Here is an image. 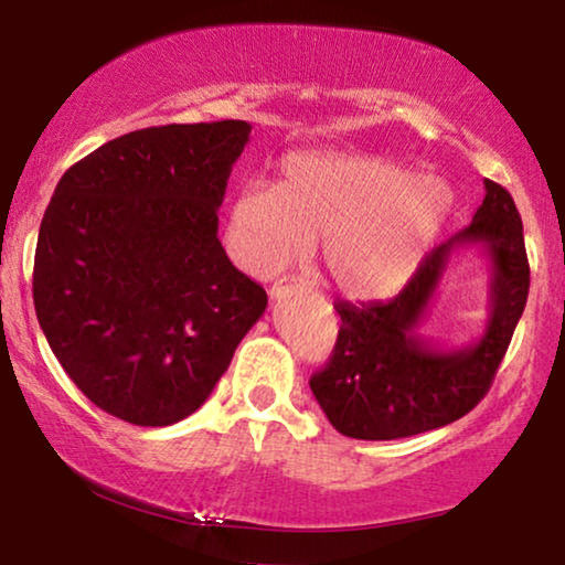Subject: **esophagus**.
<instances>
[{"mask_svg":"<svg viewBox=\"0 0 565 565\" xmlns=\"http://www.w3.org/2000/svg\"><path fill=\"white\" fill-rule=\"evenodd\" d=\"M298 288H303V280H300V277H282V280H277L273 288H269V298L280 300L288 296L290 290H298Z\"/></svg>","mask_w":565,"mask_h":565,"instance_id":"obj_1","label":"esophagus"}]
</instances>
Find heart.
Listing matches in <instances>:
<instances>
[{"label": "heart", "instance_id": "b5f03b06", "mask_svg": "<svg viewBox=\"0 0 565 565\" xmlns=\"http://www.w3.org/2000/svg\"><path fill=\"white\" fill-rule=\"evenodd\" d=\"M452 192L383 157L296 151L277 184L246 182L231 200L223 244L236 267L269 277L306 257L321 236V265L347 298L381 300L412 280L443 234Z\"/></svg>", "mask_w": 565, "mask_h": 565}]
</instances>
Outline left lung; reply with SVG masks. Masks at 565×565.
I'll return each mask as SVG.
<instances>
[{"label":"left lung","instance_id":"1","mask_svg":"<svg viewBox=\"0 0 565 565\" xmlns=\"http://www.w3.org/2000/svg\"><path fill=\"white\" fill-rule=\"evenodd\" d=\"M486 198L470 226L431 249L388 303H337V347L311 391L339 435L401 439L466 416L491 388L530 292L522 218L501 184L483 180ZM481 248L490 259V319L484 334L445 351L418 334L451 254Z\"/></svg>","mask_w":565,"mask_h":565}]
</instances>
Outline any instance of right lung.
Returning <instances> with one entry per match:
<instances>
[{
  "label": "right lung",
  "mask_w": 565,
  "mask_h": 565,
  "mask_svg": "<svg viewBox=\"0 0 565 565\" xmlns=\"http://www.w3.org/2000/svg\"><path fill=\"white\" fill-rule=\"evenodd\" d=\"M246 120L107 141L61 177L35 246L33 300L84 396L138 427L198 412L267 292L231 265L218 207Z\"/></svg>",
  "instance_id": "1"
}]
</instances>
